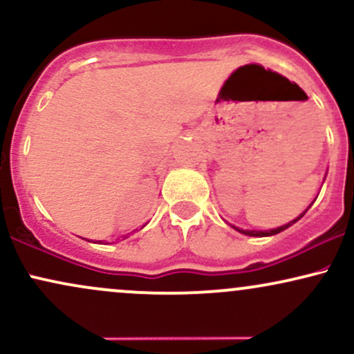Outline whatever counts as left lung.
<instances>
[{"label":"left lung","mask_w":354,"mask_h":354,"mask_svg":"<svg viewBox=\"0 0 354 354\" xmlns=\"http://www.w3.org/2000/svg\"><path fill=\"white\" fill-rule=\"evenodd\" d=\"M308 209H310V206H308ZM308 209H306V211H308ZM306 211H304V213H306ZM304 213L299 214V216L296 218V219H293V221L288 223V225H283V226H279V228H276V230H270V231H250V230H239V228H234V226H233V228H234V230H238L239 233L248 234V236H259V238H261V236H273V234L281 233V231H284L286 228H290V226H293L295 223L298 221V219H301V218L304 216Z\"/></svg>","instance_id":"1"}]
</instances>
